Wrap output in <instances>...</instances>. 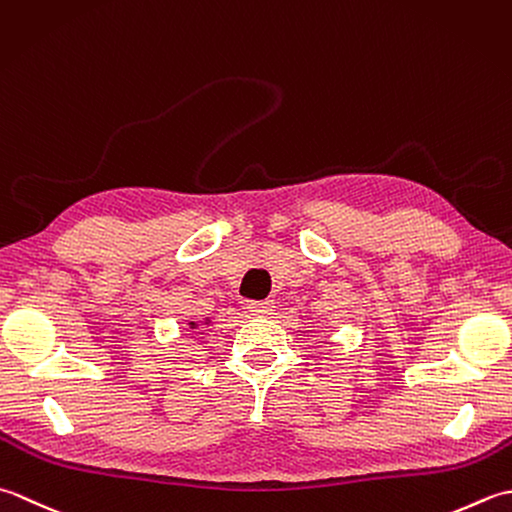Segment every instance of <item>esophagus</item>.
I'll use <instances>...</instances> for the list:
<instances>
[{
	"label": "esophagus",
	"instance_id": "1",
	"mask_svg": "<svg viewBox=\"0 0 512 512\" xmlns=\"http://www.w3.org/2000/svg\"><path fill=\"white\" fill-rule=\"evenodd\" d=\"M247 309L252 311L254 316H269L271 311H274V300H252Z\"/></svg>",
	"mask_w": 512,
	"mask_h": 512
}]
</instances>
